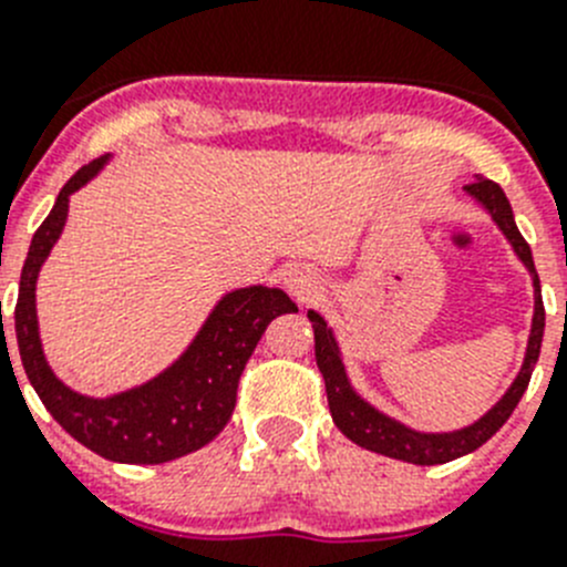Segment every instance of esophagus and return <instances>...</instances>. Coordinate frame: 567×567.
<instances>
[{
	"label": "esophagus",
	"instance_id": "34e87169",
	"mask_svg": "<svg viewBox=\"0 0 567 567\" xmlns=\"http://www.w3.org/2000/svg\"><path fill=\"white\" fill-rule=\"evenodd\" d=\"M287 289L295 295V298L307 300L318 292L320 280L309 267H292L287 272Z\"/></svg>",
	"mask_w": 567,
	"mask_h": 567
}]
</instances>
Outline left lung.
Listing matches in <instances>:
<instances>
[{"instance_id":"obj_1","label":"left lung","mask_w":567,"mask_h":567,"mask_svg":"<svg viewBox=\"0 0 567 567\" xmlns=\"http://www.w3.org/2000/svg\"><path fill=\"white\" fill-rule=\"evenodd\" d=\"M465 193L471 198H477L485 209L491 213V218L497 221V227L503 229L505 238L511 240L514 252L519 255V260L525 264V269L534 278V320H530V338L528 349H525L523 369H519L517 380L511 383L508 392L503 394L494 409L488 414L477 420V423L465 425L460 432H445V434H423L414 432L409 425L398 423V420L385 417L383 412H378L374 405L365 403L358 392L352 389L349 378H346L343 358H340L338 340H334L332 329L327 327V320L320 318L318 312H309L315 329V360H318V369L323 374V383H327V398H329V412H332L334 425L346 437L358 443L360 449H369L374 454H383V457L403 460V463L414 465H440L449 463V460H457L463 454L477 452L485 440H491L494 434L503 429L505 420L511 417V412L517 409L519 398L528 389L530 372L539 360V346H543V332H545V307H543V289H539V275L534 269V258H530V247L525 244V238L519 235L517 224H514V213H511V204L505 198L503 187L483 175H474V182L465 184Z\"/></svg>"}]
</instances>
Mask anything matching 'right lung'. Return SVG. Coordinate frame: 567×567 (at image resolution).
<instances>
[{
	"label": "right lung",
	"mask_w": 567,
	"mask_h": 567,
	"mask_svg": "<svg viewBox=\"0 0 567 567\" xmlns=\"http://www.w3.org/2000/svg\"><path fill=\"white\" fill-rule=\"evenodd\" d=\"M107 155L79 169L62 187L50 215L30 240L17 298V343L24 374L53 420L99 457L113 463L158 465L195 452L218 437L233 417L238 380L260 334L278 315L298 312L287 292L269 287L235 289L218 300L187 352L150 383L84 398L50 372L37 323V278L68 221L70 195L104 167ZM8 349V343H4ZM10 360V358H8ZM13 369V363H10Z\"/></svg>",
	"instance_id": "obj_1"
}]
</instances>
